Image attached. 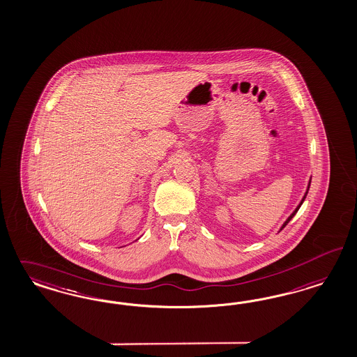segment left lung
<instances>
[{
	"mask_svg": "<svg viewBox=\"0 0 357 357\" xmlns=\"http://www.w3.org/2000/svg\"><path fill=\"white\" fill-rule=\"evenodd\" d=\"M310 183H311V179H310V181H308L307 190H306V192H305V195H303V197H302V200H301V203H299V204H298V206H296V208H295L294 211H293V213H291V215H290V216H289V218H287V219H286V222H283L282 227H281V229H280V231H282L283 228H284V227H286V224H287V222H290V220H291V219H293V218H294L295 213H296V212H298V209L301 208V206H302V204H303V202H305V199H306V197H307L308 188H310Z\"/></svg>",
	"mask_w": 357,
	"mask_h": 357,
	"instance_id": "8db88e82",
	"label": "left lung"
}]
</instances>
